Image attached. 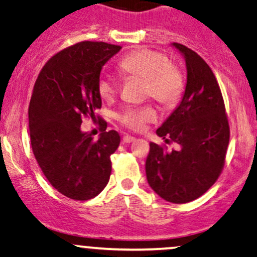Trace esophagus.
Segmentation results:
<instances>
[{
  "label": "esophagus",
  "mask_w": 257,
  "mask_h": 257,
  "mask_svg": "<svg viewBox=\"0 0 257 257\" xmlns=\"http://www.w3.org/2000/svg\"><path fill=\"white\" fill-rule=\"evenodd\" d=\"M134 140H136V138L132 137V136H128V134L123 137V142L126 143V144H129V143H133Z\"/></svg>",
  "instance_id": "obj_1"
}]
</instances>
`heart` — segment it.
Instances as JSON below:
<instances>
[{
  "mask_svg": "<svg viewBox=\"0 0 257 257\" xmlns=\"http://www.w3.org/2000/svg\"><path fill=\"white\" fill-rule=\"evenodd\" d=\"M118 69L126 77L144 79V96L151 97L164 107H174L185 92V76L164 53L153 49H138L126 54L118 63ZM99 96L110 101L117 93V86L108 75H102L97 83ZM156 110L151 104L129 107L119 115L124 126L134 132L144 129L148 123L156 120Z\"/></svg>",
  "mask_w": 257,
  "mask_h": 257,
  "instance_id": "b5f03b06",
  "label": "heart"
}]
</instances>
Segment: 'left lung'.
<instances>
[{"mask_svg": "<svg viewBox=\"0 0 257 257\" xmlns=\"http://www.w3.org/2000/svg\"><path fill=\"white\" fill-rule=\"evenodd\" d=\"M183 54L187 83L180 106L156 131L180 149L150 143L145 171L150 187L171 203H187L206 193L225 164L230 128L212 69L196 51L174 43Z\"/></svg>", "mask_w": 257, "mask_h": 257, "instance_id": "8db88e82", "label": "left lung"}]
</instances>
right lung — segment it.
<instances>
[{
  "label": "right lung",
  "instance_id": "1",
  "mask_svg": "<svg viewBox=\"0 0 257 257\" xmlns=\"http://www.w3.org/2000/svg\"><path fill=\"white\" fill-rule=\"evenodd\" d=\"M120 49L103 42L76 43L51 56L34 83L28 109L32 150L50 185L74 201L98 196L109 181L119 134L107 132V121L97 117L102 133L93 141L80 132V123L96 119L102 66Z\"/></svg>",
  "mask_w": 257,
  "mask_h": 257
}]
</instances>
